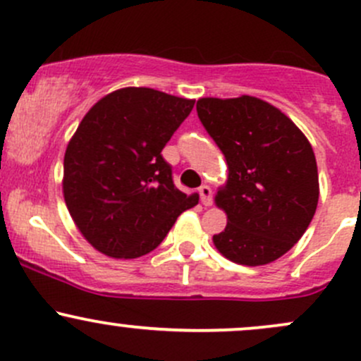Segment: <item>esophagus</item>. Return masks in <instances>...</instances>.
<instances>
[{"label": "esophagus", "instance_id": "1", "mask_svg": "<svg viewBox=\"0 0 361 361\" xmlns=\"http://www.w3.org/2000/svg\"><path fill=\"white\" fill-rule=\"evenodd\" d=\"M200 196H201V203H203L204 207H212L213 192H212L210 185H201V188H200Z\"/></svg>", "mask_w": 361, "mask_h": 361}]
</instances>
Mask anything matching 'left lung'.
<instances>
[{
    "label": "left lung",
    "instance_id": "left-lung-1",
    "mask_svg": "<svg viewBox=\"0 0 361 361\" xmlns=\"http://www.w3.org/2000/svg\"><path fill=\"white\" fill-rule=\"evenodd\" d=\"M196 110L228 169L215 195L227 226L213 244L239 265L275 262L315 215L320 188L312 145L288 115L255 96L201 98Z\"/></svg>",
    "mask_w": 361,
    "mask_h": 361
}]
</instances>
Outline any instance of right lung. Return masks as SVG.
I'll use <instances>...</instances> for the list:
<instances>
[{
    "label": "right lung",
    "mask_w": 361,
    "mask_h": 361,
    "mask_svg": "<svg viewBox=\"0 0 361 361\" xmlns=\"http://www.w3.org/2000/svg\"><path fill=\"white\" fill-rule=\"evenodd\" d=\"M195 99L122 87L84 115L63 160V197L84 239L99 253L130 259L165 239L200 196L173 185L161 149Z\"/></svg>",
    "instance_id": "obj_1"
}]
</instances>
